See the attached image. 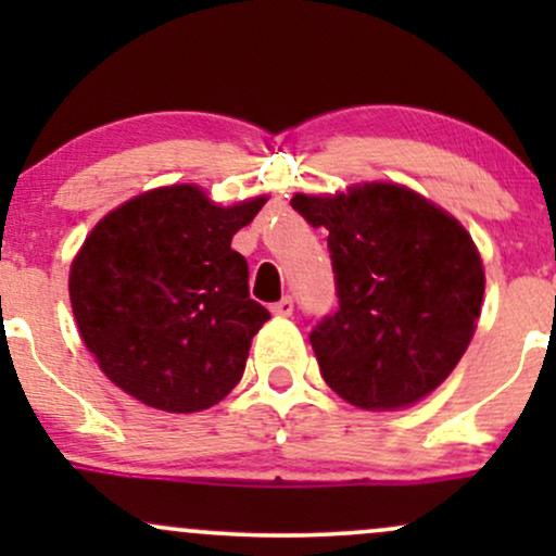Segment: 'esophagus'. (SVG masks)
Returning a JSON list of instances; mask_svg holds the SVG:
<instances>
[{"label":"esophagus","mask_w":556,"mask_h":556,"mask_svg":"<svg viewBox=\"0 0 556 556\" xmlns=\"http://www.w3.org/2000/svg\"><path fill=\"white\" fill-rule=\"evenodd\" d=\"M271 314L279 316V318H287L292 316V298H282L279 303L271 305Z\"/></svg>","instance_id":"1"}]
</instances>
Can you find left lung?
Instances as JSON below:
<instances>
[{
    "label": "left lung",
    "instance_id": "1",
    "mask_svg": "<svg viewBox=\"0 0 556 556\" xmlns=\"http://www.w3.org/2000/svg\"><path fill=\"white\" fill-rule=\"evenodd\" d=\"M329 229L340 311L311 331L324 381L361 410H405L455 371L483 305V261L460 222L397 182L295 193Z\"/></svg>",
    "mask_w": 556,
    "mask_h": 556
}]
</instances>
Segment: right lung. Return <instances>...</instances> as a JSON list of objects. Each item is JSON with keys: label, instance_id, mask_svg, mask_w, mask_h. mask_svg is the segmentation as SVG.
<instances>
[{"label": "right lung", "instance_id": "right-lung-1", "mask_svg": "<svg viewBox=\"0 0 556 556\" xmlns=\"http://www.w3.org/2000/svg\"><path fill=\"white\" fill-rule=\"evenodd\" d=\"M269 195L219 206L193 182L119 203L70 264L78 331L114 387L164 413H198L232 392L269 311L248 295L232 251Z\"/></svg>", "mask_w": 556, "mask_h": 556}]
</instances>
